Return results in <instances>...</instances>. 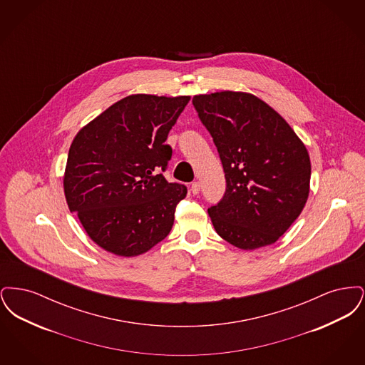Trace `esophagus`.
<instances>
[{"label": "esophagus", "mask_w": 365, "mask_h": 365, "mask_svg": "<svg viewBox=\"0 0 365 365\" xmlns=\"http://www.w3.org/2000/svg\"><path fill=\"white\" fill-rule=\"evenodd\" d=\"M200 187H201V186H200V182H192L190 187L191 192H192V194H198V192H200Z\"/></svg>", "instance_id": "obj_1"}]
</instances>
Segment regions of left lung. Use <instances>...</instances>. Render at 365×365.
Instances as JSON below:
<instances>
[{"mask_svg": "<svg viewBox=\"0 0 365 365\" xmlns=\"http://www.w3.org/2000/svg\"><path fill=\"white\" fill-rule=\"evenodd\" d=\"M192 105L226 178L222 200L208 209L216 232L245 250L277 242L308 200L307 148L279 113L252 94H201Z\"/></svg>", "mask_w": 365, "mask_h": 365, "instance_id": "1", "label": "left lung"}]
</instances>
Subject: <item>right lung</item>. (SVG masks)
<instances>
[{
	"label": "right lung",
	"instance_id": "obj_1",
	"mask_svg": "<svg viewBox=\"0 0 365 365\" xmlns=\"http://www.w3.org/2000/svg\"><path fill=\"white\" fill-rule=\"evenodd\" d=\"M189 101V96H128L72 140L64 176L67 204L105 250L138 256L170 234L187 189L163 175L173 157L165 140Z\"/></svg>",
	"mask_w": 365,
	"mask_h": 365
}]
</instances>
